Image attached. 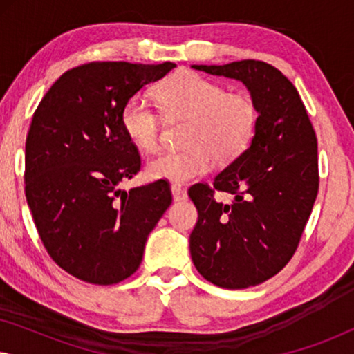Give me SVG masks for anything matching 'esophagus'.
<instances>
[{
    "label": "esophagus",
    "mask_w": 354,
    "mask_h": 354,
    "mask_svg": "<svg viewBox=\"0 0 354 354\" xmlns=\"http://www.w3.org/2000/svg\"><path fill=\"white\" fill-rule=\"evenodd\" d=\"M171 190H172L174 201H182V200H185V198H187V190L183 187L177 185V183H174V185L171 187Z\"/></svg>",
    "instance_id": "34e87169"
}]
</instances>
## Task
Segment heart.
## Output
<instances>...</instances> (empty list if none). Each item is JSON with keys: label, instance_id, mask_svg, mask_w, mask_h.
Segmentation results:
<instances>
[{"label": "heart", "instance_id": "b5f03b06", "mask_svg": "<svg viewBox=\"0 0 354 354\" xmlns=\"http://www.w3.org/2000/svg\"><path fill=\"white\" fill-rule=\"evenodd\" d=\"M159 106L167 119L188 120L183 151H167L153 158L147 174L156 180L185 183L205 177L217 162L239 159L253 142L261 111L246 91H229L221 82L195 71H178L159 85ZM120 125L135 147L156 151L162 119L153 106L132 96L120 109Z\"/></svg>", "mask_w": 354, "mask_h": 354}]
</instances>
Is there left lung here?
<instances>
[{
    "mask_svg": "<svg viewBox=\"0 0 354 354\" xmlns=\"http://www.w3.org/2000/svg\"><path fill=\"white\" fill-rule=\"evenodd\" d=\"M192 67L241 80L259 104L250 148L212 185L188 190L198 211L190 235L198 272L222 288L254 287L288 264L311 216L319 190L316 132L298 90L277 67L254 59ZM216 191L234 201L217 203Z\"/></svg>",
    "mask_w": 354,
    "mask_h": 354,
    "instance_id": "left-lung-1",
    "label": "left lung"
}]
</instances>
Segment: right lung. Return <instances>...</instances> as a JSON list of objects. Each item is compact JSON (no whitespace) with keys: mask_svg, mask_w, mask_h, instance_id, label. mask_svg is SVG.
<instances>
[{"mask_svg":"<svg viewBox=\"0 0 354 354\" xmlns=\"http://www.w3.org/2000/svg\"><path fill=\"white\" fill-rule=\"evenodd\" d=\"M174 67L86 62L64 72L33 113L24 172L28 207L51 259L84 282L113 285L130 277L172 203L166 180L129 192L119 183L142 166L120 109Z\"/></svg>","mask_w":354,"mask_h":354,"instance_id":"obj_1","label":"right lung"}]
</instances>
